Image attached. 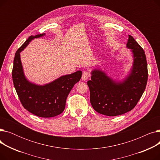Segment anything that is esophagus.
Listing matches in <instances>:
<instances>
[{"label": "esophagus", "instance_id": "esophagus-1", "mask_svg": "<svg viewBox=\"0 0 160 160\" xmlns=\"http://www.w3.org/2000/svg\"><path fill=\"white\" fill-rule=\"evenodd\" d=\"M90 77V73L89 71H85L84 72H83L82 74V79L83 80H88Z\"/></svg>", "mask_w": 160, "mask_h": 160}]
</instances>
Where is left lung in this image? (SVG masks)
Masks as SVG:
<instances>
[{
	"instance_id": "obj_1",
	"label": "left lung",
	"mask_w": 160,
	"mask_h": 160,
	"mask_svg": "<svg viewBox=\"0 0 160 160\" xmlns=\"http://www.w3.org/2000/svg\"><path fill=\"white\" fill-rule=\"evenodd\" d=\"M127 47L132 49L133 62L131 72L122 82H117L100 69L91 72L88 81L90 102L98 113L117 116L131 111L136 106L146 88L148 80L145 51L132 36Z\"/></svg>"
}]
</instances>
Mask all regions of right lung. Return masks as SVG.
<instances>
[{"mask_svg":"<svg viewBox=\"0 0 160 160\" xmlns=\"http://www.w3.org/2000/svg\"><path fill=\"white\" fill-rule=\"evenodd\" d=\"M41 33L31 36L17 50L13 60L12 78L13 85L22 106L29 112L40 117H52L61 114L65 109L66 99L75 83L80 81L82 72L62 76L44 86L29 82L25 77L20 52L29 42L35 38L43 36Z\"/></svg>","mask_w":160,"mask_h":160,"instance_id":"add662e5","label":"right lung"}]
</instances>
